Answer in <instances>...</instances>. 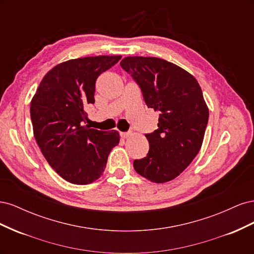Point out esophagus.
Returning <instances> with one entry per match:
<instances>
[{"instance_id":"esophagus-1","label":"esophagus","mask_w":254,"mask_h":254,"mask_svg":"<svg viewBox=\"0 0 254 254\" xmlns=\"http://www.w3.org/2000/svg\"><path fill=\"white\" fill-rule=\"evenodd\" d=\"M131 135H132V132H130V131H128V132H121V136L124 137V139H127V137H130Z\"/></svg>"}]
</instances>
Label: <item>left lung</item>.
Wrapping results in <instances>:
<instances>
[{
  "label": "left lung",
  "mask_w": 254,
  "mask_h": 254,
  "mask_svg": "<svg viewBox=\"0 0 254 254\" xmlns=\"http://www.w3.org/2000/svg\"><path fill=\"white\" fill-rule=\"evenodd\" d=\"M121 66L139 84L148 108L159 112L158 129L147 133V156L133 161L135 172L155 183L168 182L201 148L209 108L193 75L157 57H125Z\"/></svg>",
  "instance_id": "left-lung-1"
}]
</instances>
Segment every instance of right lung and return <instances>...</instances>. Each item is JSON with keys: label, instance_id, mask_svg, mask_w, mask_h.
Listing matches in <instances>:
<instances>
[{"label": "right lung", "instance_id": "obj_1", "mask_svg": "<svg viewBox=\"0 0 254 254\" xmlns=\"http://www.w3.org/2000/svg\"><path fill=\"white\" fill-rule=\"evenodd\" d=\"M122 56L71 59L54 66L30 103L36 142L45 160L60 177L74 184H89L104 173L113 147L115 130L102 131L86 124L84 107L94 104L95 81Z\"/></svg>", "mask_w": 254, "mask_h": 254}]
</instances>
